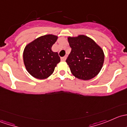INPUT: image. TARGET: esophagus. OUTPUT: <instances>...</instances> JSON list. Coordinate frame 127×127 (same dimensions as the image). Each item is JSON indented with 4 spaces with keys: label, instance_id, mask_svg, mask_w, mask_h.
I'll list each match as a JSON object with an SVG mask.
<instances>
[{
    "label": "esophagus",
    "instance_id": "obj_1",
    "mask_svg": "<svg viewBox=\"0 0 127 127\" xmlns=\"http://www.w3.org/2000/svg\"><path fill=\"white\" fill-rule=\"evenodd\" d=\"M66 60V56H64V57H62L61 58V61H65V60Z\"/></svg>",
    "mask_w": 127,
    "mask_h": 127
}]
</instances>
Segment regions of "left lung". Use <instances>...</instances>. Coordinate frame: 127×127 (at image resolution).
Listing matches in <instances>:
<instances>
[{
	"instance_id": "8db88e82",
	"label": "left lung",
	"mask_w": 127,
	"mask_h": 127,
	"mask_svg": "<svg viewBox=\"0 0 127 127\" xmlns=\"http://www.w3.org/2000/svg\"><path fill=\"white\" fill-rule=\"evenodd\" d=\"M67 40L71 52L66 62L71 73L81 80L93 79L103 67L104 54L102 48L86 35L68 37Z\"/></svg>"
}]
</instances>
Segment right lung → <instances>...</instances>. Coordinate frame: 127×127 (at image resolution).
Returning <instances> with one entry per match:
<instances>
[{
	"label": "right lung",
	"instance_id": "obj_1",
	"mask_svg": "<svg viewBox=\"0 0 127 127\" xmlns=\"http://www.w3.org/2000/svg\"><path fill=\"white\" fill-rule=\"evenodd\" d=\"M58 36L47 34L37 38L24 48L23 61L28 72L32 77L44 79L54 72L60 58L57 52L52 50Z\"/></svg>",
	"mask_w": 127,
	"mask_h": 127
}]
</instances>
